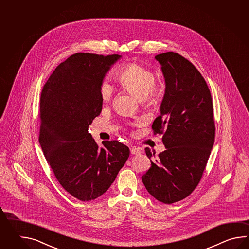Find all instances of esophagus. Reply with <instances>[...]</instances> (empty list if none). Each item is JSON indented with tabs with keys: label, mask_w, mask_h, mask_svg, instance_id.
<instances>
[{
	"label": "esophagus",
	"mask_w": 249,
	"mask_h": 249,
	"mask_svg": "<svg viewBox=\"0 0 249 249\" xmlns=\"http://www.w3.org/2000/svg\"><path fill=\"white\" fill-rule=\"evenodd\" d=\"M130 150H131V153L132 155H139V154L142 153V148H137V147H132V148H130Z\"/></svg>",
	"instance_id": "1"
}]
</instances>
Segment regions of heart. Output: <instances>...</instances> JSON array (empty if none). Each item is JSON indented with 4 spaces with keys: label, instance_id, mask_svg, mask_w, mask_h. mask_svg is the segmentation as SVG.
Listing matches in <instances>:
<instances>
[{
    "label": "heart",
    "instance_id": "b5f03b06",
    "mask_svg": "<svg viewBox=\"0 0 249 249\" xmlns=\"http://www.w3.org/2000/svg\"><path fill=\"white\" fill-rule=\"evenodd\" d=\"M117 79L124 90L135 96L143 103L155 104L159 100V90L155 86L156 76L150 69L141 64H126L117 74ZM114 89L107 81L101 85V97L104 102L112 99Z\"/></svg>",
    "mask_w": 249,
    "mask_h": 249
}]
</instances>
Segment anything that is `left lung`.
I'll use <instances>...</instances> for the list:
<instances>
[{
  "label": "left lung",
  "instance_id": "1",
  "mask_svg": "<svg viewBox=\"0 0 249 249\" xmlns=\"http://www.w3.org/2000/svg\"><path fill=\"white\" fill-rule=\"evenodd\" d=\"M165 89L154 133H164L165 150L142 177L148 193L164 204L180 201L200 181L214 142L211 93L199 71L178 53L157 55ZM148 159L152 153L145 148ZM154 157L155 155L153 154Z\"/></svg>",
  "mask_w": 249,
  "mask_h": 249
}]
</instances>
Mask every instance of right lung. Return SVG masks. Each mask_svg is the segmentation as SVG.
<instances>
[{
	"label": "right lung",
	"mask_w": 249,
	"mask_h": 249,
	"mask_svg": "<svg viewBox=\"0 0 249 249\" xmlns=\"http://www.w3.org/2000/svg\"><path fill=\"white\" fill-rule=\"evenodd\" d=\"M121 58L75 53L58 65L42 88L40 145L60 185L81 201L104 194L130 155L117 141L100 148L88 132L102 110L101 84Z\"/></svg>",
	"instance_id": "right-lung-1"
}]
</instances>
